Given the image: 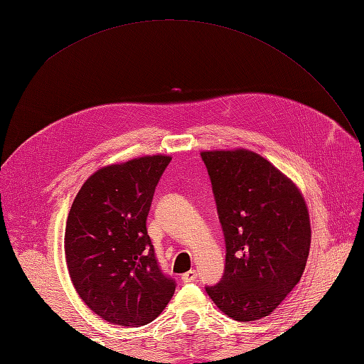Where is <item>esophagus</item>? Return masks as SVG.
Masks as SVG:
<instances>
[{
    "label": "esophagus",
    "instance_id": "1",
    "mask_svg": "<svg viewBox=\"0 0 364 364\" xmlns=\"http://www.w3.org/2000/svg\"><path fill=\"white\" fill-rule=\"evenodd\" d=\"M197 277H198V274L196 272V270H189V272L181 275V280H183L184 283H191V282H196Z\"/></svg>",
    "mask_w": 364,
    "mask_h": 364
}]
</instances>
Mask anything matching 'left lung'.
Here are the masks:
<instances>
[{"label":"left lung","instance_id":"8db88e82","mask_svg":"<svg viewBox=\"0 0 364 364\" xmlns=\"http://www.w3.org/2000/svg\"><path fill=\"white\" fill-rule=\"evenodd\" d=\"M225 237V270L206 286L222 313L239 322L266 318L304 274L310 215L288 176L249 150L202 151Z\"/></svg>","mask_w":364,"mask_h":364}]
</instances>
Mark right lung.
<instances>
[{
	"label": "right lung",
	"mask_w": 364,
	"mask_h": 364,
	"mask_svg": "<svg viewBox=\"0 0 364 364\" xmlns=\"http://www.w3.org/2000/svg\"><path fill=\"white\" fill-rule=\"evenodd\" d=\"M170 156L136 158L97 170L82 184L65 227V259L76 292L100 318L150 323L175 292L146 233L154 189Z\"/></svg>",
	"instance_id": "obj_1"
}]
</instances>
